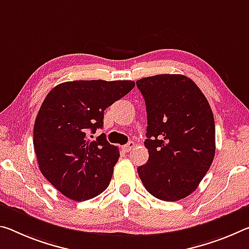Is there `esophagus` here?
I'll list each match as a JSON object with an SVG mask.
<instances>
[{"label":"esophagus","instance_id":"obj_1","mask_svg":"<svg viewBox=\"0 0 249 249\" xmlns=\"http://www.w3.org/2000/svg\"><path fill=\"white\" fill-rule=\"evenodd\" d=\"M134 146H135V143H134V142H129V143H127L126 145L122 146V149H123V151H124L125 153H127V152H129V151H132Z\"/></svg>","mask_w":249,"mask_h":249}]
</instances>
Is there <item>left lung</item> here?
I'll use <instances>...</instances> for the list:
<instances>
[{"mask_svg": "<svg viewBox=\"0 0 249 249\" xmlns=\"http://www.w3.org/2000/svg\"><path fill=\"white\" fill-rule=\"evenodd\" d=\"M146 104L148 160L137 168L149 194L165 202L191 195L215 156V121L202 90L180 74L136 82Z\"/></svg>", "mask_w": 249, "mask_h": 249, "instance_id": "left-lung-1", "label": "left lung"}]
</instances>
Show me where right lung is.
<instances>
[{
	"mask_svg": "<svg viewBox=\"0 0 249 249\" xmlns=\"http://www.w3.org/2000/svg\"><path fill=\"white\" fill-rule=\"evenodd\" d=\"M133 81H73L61 83L47 94L33 131L39 171L69 198L83 202L108 187L120 159L116 146L101 134L104 110L131 92Z\"/></svg>",
	"mask_w": 249,
	"mask_h": 249,
	"instance_id": "add662e5",
	"label": "right lung"
}]
</instances>
